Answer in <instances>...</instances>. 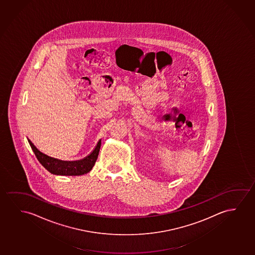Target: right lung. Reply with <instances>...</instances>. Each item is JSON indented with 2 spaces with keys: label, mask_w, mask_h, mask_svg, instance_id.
I'll return each instance as SVG.
<instances>
[{
  "label": "right lung",
  "mask_w": 255,
  "mask_h": 255,
  "mask_svg": "<svg viewBox=\"0 0 255 255\" xmlns=\"http://www.w3.org/2000/svg\"><path fill=\"white\" fill-rule=\"evenodd\" d=\"M28 142L35 155L37 157V160L41 163V165L44 166L45 169L48 170L51 174H57V175H71V176L82 175V174H88L89 171H91L99 154L100 147L102 143L100 139L92 152H90V154L85 158L80 160L67 161V160H61V159H55L46 155L43 152H41L29 138H28Z\"/></svg>",
  "instance_id": "1"
}]
</instances>
